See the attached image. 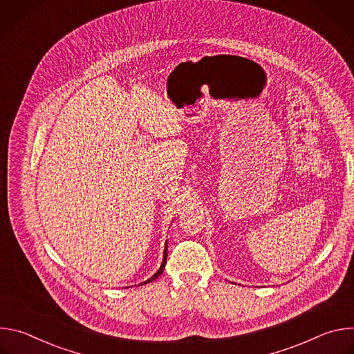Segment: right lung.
I'll return each mask as SVG.
<instances>
[{"instance_id":"obj_1","label":"right lung","mask_w":354,"mask_h":354,"mask_svg":"<svg viewBox=\"0 0 354 354\" xmlns=\"http://www.w3.org/2000/svg\"><path fill=\"white\" fill-rule=\"evenodd\" d=\"M167 250H168V249H167V245H165V250H164V259H162V265H161V268L158 269V272H157V273H156V274H154L153 277H149V279H148L147 281H144L142 284H147V283H149V281H153V280H156V279H157L158 276H161V273H162V272H164V269H165V263H167Z\"/></svg>"}]
</instances>
